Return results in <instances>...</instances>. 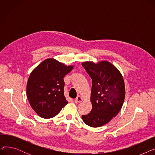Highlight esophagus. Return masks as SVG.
I'll return each mask as SVG.
<instances>
[{
	"mask_svg": "<svg viewBox=\"0 0 155 155\" xmlns=\"http://www.w3.org/2000/svg\"><path fill=\"white\" fill-rule=\"evenodd\" d=\"M82 101H83V99L82 98V97H81L80 96H78L77 98L75 99V102L78 104V103H80L81 102H82Z\"/></svg>",
	"mask_w": 155,
	"mask_h": 155,
	"instance_id": "34e87169",
	"label": "esophagus"
}]
</instances>
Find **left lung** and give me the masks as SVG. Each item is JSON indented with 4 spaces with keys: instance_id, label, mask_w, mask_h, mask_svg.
<instances>
[{
    "instance_id": "8db88e82",
    "label": "left lung",
    "mask_w": 155,
    "mask_h": 155,
    "mask_svg": "<svg viewBox=\"0 0 155 155\" xmlns=\"http://www.w3.org/2000/svg\"><path fill=\"white\" fill-rule=\"evenodd\" d=\"M82 65L92 80V109L82 118L89 126L100 127L116 117L123 107L126 94L124 79L117 68L107 61H85Z\"/></svg>"
}]
</instances>
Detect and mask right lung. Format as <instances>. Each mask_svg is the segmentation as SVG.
Wrapping results in <instances>:
<instances>
[{"mask_svg": "<svg viewBox=\"0 0 155 155\" xmlns=\"http://www.w3.org/2000/svg\"><path fill=\"white\" fill-rule=\"evenodd\" d=\"M73 66H67L53 58L41 63L32 71L28 80L26 94L37 114L45 119L54 117L68 101L64 95L63 78Z\"/></svg>", "mask_w": 155, "mask_h": 155, "instance_id": "right-lung-1", "label": "right lung"}]
</instances>
